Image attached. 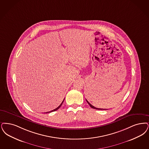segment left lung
I'll list each match as a JSON object with an SVG mask.
<instances>
[{
  "mask_svg": "<svg viewBox=\"0 0 149 149\" xmlns=\"http://www.w3.org/2000/svg\"><path fill=\"white\" fill-rule=\"evenodd\" d=\"M86 100L87 102L88 103V104L90 106V107H91V108H93V109H97V110H107V109H99V108H96V107H94V106H93L90 103H89L86 99Z\"/></svg>",
  "mask_w": 149,
  "mask_h": 149,
  "instance_id": "obj_1",
  "label": "left lung"
}]
</instances>
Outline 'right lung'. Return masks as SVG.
<instances>
[{
	"mask_svg": "<svg viewBox=\"0 0 149 149\" xmlns=\"http://www.w3.org/2000/svg\"><path fill=\"white\" fill-rule=\"evenodd\" d=\"M64 99L63 100V102L61 103V104L58 107H56V109H54V110H52V111H49V112H47V113H51V112H53V111H56V110H57L58 109H59L60 107L61 106V105H62V104L63 103V102H64Z\"/></svg>",
	"mask_w": 149,
	"mask_h": 149,
	"instance_id": "1",
	"label": "right lung"
}]
</instances>
